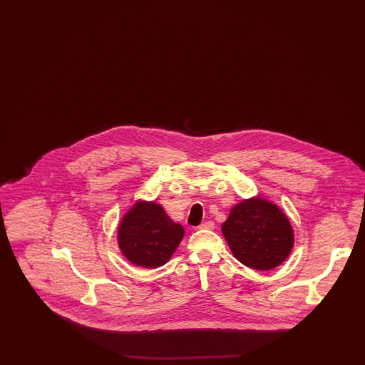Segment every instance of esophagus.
<instances>
[{
  "mask_svg": "<svg viewBox=\"0 0 365 365\" xmlns=\"http://www.w3.org/2000/svg\"><path fill=\"white\" fill-rule=\"evenodd\" d=\"M200 228H201V230H213V228H215V223L208 220V222L202 223V225L200 226Z\"/></svg>",
  "mask_w": 365,
  "mask_h": 365,
  "instance_id": "obj_1",
  "label": "esophagus"
}]
</instances>
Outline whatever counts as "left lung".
Segmentation results:
<instances>
[{
    "label": "left lung",
    "instance_id": "8db88e82",
    "mask_svg": "<svg viewBox=\"0 0 365 365\" xmlns=\"http://www.w3.org/2000/svg\"><path fill=\"white\" fill-rule=\"evenodd\" d=\"M227 243L243 265L268 271L280 265L293 249L294 234L287 216L262 198L243 200L222 225Z\"/></svg>",
    "mask_w": 365,
    "mask_h": 365
}]
</instances>
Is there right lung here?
Returning <instances> with one entry per match:
<instances>
[{"mask_svg": "<svg viewBox=\"0 0 365 365\" xmlns=\"http://www.w3.org/2000/svg\"><path fill=\"white\" fill-rule=\"evenodd\" d=\"M185 235L156 202H137L119 226V247L127 260L143 268L164 265L174 255Z\"/></svg>", "mask_w": 365, "mask_h": 365, "instance_id": "right-lung-1", "label": "right lung"}]
</instances>
